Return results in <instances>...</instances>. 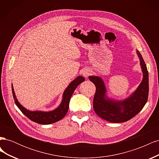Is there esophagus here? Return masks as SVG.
I'll use <instances>...</instances> for the list:
<instances>
[{
  "label": "esophagus",
  "mask_w": 159,
  "mask_h": 159,
  "mask_svg": "<svg viewBox=\"0 0 159 159\" xmlns=\"http://www.w3.org/2000/svg\"><path fill=\"white\" fill-rule=\"evenodd\" d=\"M91 70L89 68H85L82 70V75L84 77H85V78H88V77L91 74Z\"/></svg>",
  "instance_id": "esophagus-1"
}]
</instances>
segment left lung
I'll list each match as a JSON object with an SVG mask.
<instances>
[{
	"instance_id": "1",
	"label": "left lung",
	"mask_w": 159,
	"mask_h": 159,
	"mask_svg": "<svg viewBox=\"0 0 159 159\" xmlns=\"http://www.w3.org/2000/svg\"><path fill=\"white\" fill-rule=\"evenodd\" d=\"M143 73L141 84L133 92L123 99L109 97L103 80L100 76L91 75L89 79L95 84L96 91L93 107L95 113L104 120L115 123H123L134 117L146 104L148 95V74L141 53L136 50Z\"/></svg>"
}]
</instances>
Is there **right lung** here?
<instances>
[{
  "label": "right lung",
  "instance_id": "add662e5",
  "mask_svg": "<svg viewBox=\"0 0 159 159\" xmlns=\"http://www.w3.org/2000/svg\"><path fill=\"white\" fill-rule=\"evenodd\" d=\"M85 81V78L83 76H78L74 80L68 85V87L64 90L63 95H62V99L58 107H57L54 110L50 111H30L26 109L25 107L19 103L16 96L14 92L13 85L12 84V91L13 98L15 102L16 105L18 109H20L22 113L26 115V116L30 119L31 121L36 122L39 124L48 125L56 123L60 121L62 118H64L65 115L68 112L69 109L70 100L73 94L74 91L78 87V85Z\"/></svg>",
  "mask_w": 159,
  "mask_h": 159
}]
</instances>
